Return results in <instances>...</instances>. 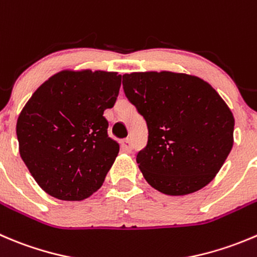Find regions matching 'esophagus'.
Masks as SVG:
<instances>
[{
  "mask_svg": "<svg viewBox=\"0 0 257 257\" xmlns=\"http://www.w3.org/2000/svg\"><path fill=\"white\" fill-rule=\"evenodd\" d=\"M120 148L121 151L125 152V153H131L132 152L131 139H123V141H120Z\"/></svg>",
  "mask_w": 257,
  "mask_h": 257,
  "instance_id": "obj_1",
  "label": "esophagus"
}]
</instances>
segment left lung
Here are the masks:
<instances>
[{"label":"left lung","instance_id":"1","mask_svg":"<svg viewBox=\"0 0 257 257\" xmlns=\"http://www.w3.org/2000/svg\"><path fill=\"white\" fill-rule=\"evenodd\" d=\"M123 88L148 126V143L137 156L146 181L168 196L207 186L233 146L235 119L217 91L172 71L124 74Z\"/></svg>","mask_w":257,"mask_h":257}]
</instances>
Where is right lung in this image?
I'll list each match as a JSON object with an SVG mask.
<instances>
[{"instance_id":"obj_1","label":"right lung","mask_w":257,"mask_h":257,"mask_svg":"<svg viewBox=\"0 0 257 257\" xmlns=\"http://www.w3.org/2000/svg\"><path fill=\"white\" fill-rule=\"evenodd\" d=\"M121 75L62 70L47 79L20 113V156L47 195L83 201L98 191L119 153L104 110L113 108Z\"/></svg>"}]
</instances>
